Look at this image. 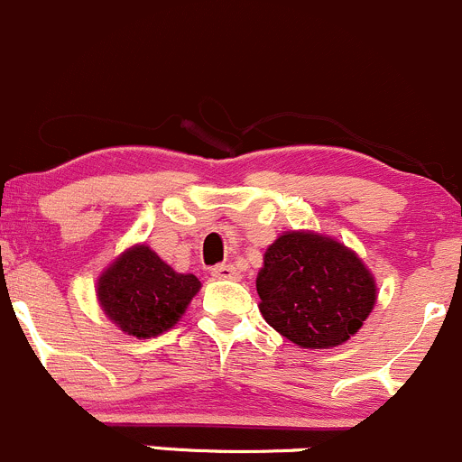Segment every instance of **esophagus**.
I'll use <instances>...</instances> for the list:
<instances>
[{"mask_svg":"<svg viewBox=\"0 0 462 462\" xmlns=\"http://www.w3.org/2000/svg\"><path fill=\"white\" fill-rule=\"evenodd\" d=\"M211 276L220 278V281H237L240 272L233 264H217V267L211 269Z\"/></svg>","mask_w":462,"mask_h":462,"instance_id":"obj_1","label":"esophagus"}]
</instances>
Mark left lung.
Returning <instances> with one entry per match:
<instances>
[{
  "label": "left lung",
  "mask_w": 462,
  "mask_h": 462,
  "mask_svg": "<svg viewBox=\"0 0 462 462\" xmlns=\"http://www.w3.org/2000/svg\"><path fill=\"white\" fill-rule=\"evenodd\" d=\"M264 321L300 348L346 344L373 312L377 285L355 251L332 237L287 231L255 278Z\"/></svg>",
  "instance_id": "1"
}]
</instances>
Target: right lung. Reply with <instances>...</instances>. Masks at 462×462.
<instances>
[{
  "label": "right lung",
  "instance_id": "add662e5",
  "mask_svg": "<svg viewBox=\"0 0 462 462\" xmlns=\"http://www.w3.org/2000/svg\"><path fill=\"white\" fill-rule=\"evenodd\" d=\"M199 287L198 276L175 272L150 246L136 245L100 273L96 296L109 321L148 339L180 321Z\"/></svg>",
  "mask_w": 462,
  "mask_h": 462
}]
</instances>
